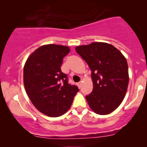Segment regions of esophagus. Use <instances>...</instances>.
<instances>
[{
    "instance_id": "esophagus-1",
    "label": "esophagus",
    "mask_w": 147,
    "mask_h": 147,
    "mask_svg": "<svg viewBox=\"0 0 147 147\" xmlns=\"http://www.w3.org/2000/svg\"><path fill=\"white\" fill-rule=\"evenodd\" d=\"M82 82H79V83L77 84V86H78V88H79L82 87Z\"/></svg>"
}]
</instances>
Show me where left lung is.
I'll return each instance as SVG.
<instances>
[{
    "label": "left lung",
    "instance_id": "8db88e82",
    "mask_svg": "<svg viewBox=\"0 0 147 147\" xmlns=\"http://www.w3.org/2000/svg\"><path fill=\"white\" fill-rule=\"evenodd\" d=\"M92 71L93 90L86 98L95 113L106 115L114 111L123 101L129 76L126 58L111 44L93 42L76 47Z\"/></svg>",
    "mask_w": 147,
    "mask_h": 147
}]
</instances>
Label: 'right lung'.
<instances>
[{
    "label": "right lung",
    "mask_w": 147,
    "mask_h": 147,
    "mask_svg": "<svg viewBox=\"0 0 147 147\" xmlns=\"http://www.w3.org/2000/svg\"><path fill=\"white\" fill-rule=\"evenodd\" d=\"M67 46L48 44L39 47L27 58L23 69V82L28 96L35 108L50 117L68 111L79 91L68 83L61 71L63 59L69 53Z\"/></svg>",
    "instance_id": "add662e5"
}]
</instances>
